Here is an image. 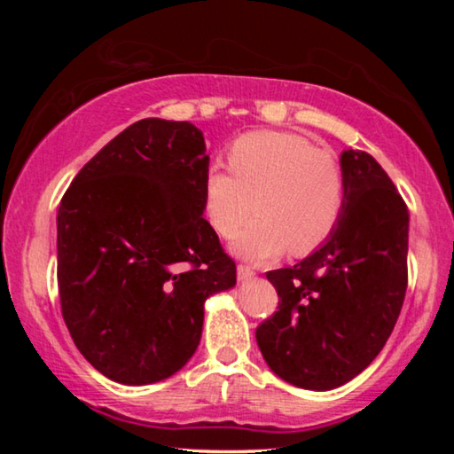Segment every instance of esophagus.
<instances>
[{
    "label": "esophagus",
    "mask_w": 454,
    "mask_h": 454,
    "mask_svg": "<svg viewBox=\"0 0 454 454\" xmlns=\"http://www.w3.org/2000/svg\"><path fill=\"white\" fill-rule=\"evenodd\" d=\"M252 278H254V270H252V268L246 266V264H238V280L248 282Z\"/></svg>",
    "instance_id": "obj_1"
}]
</instances>
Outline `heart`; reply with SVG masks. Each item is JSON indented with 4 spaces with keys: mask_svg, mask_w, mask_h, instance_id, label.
<instances>
[{
    "mask_svg": "<svg viewBox=\"0 0 454 454\" xmlns=\"http://www.w3.org/2000/svg\"><path fill=\"white\" fill-rule=\"evenodd\" d=\"M228 164L232 172H206L204 212L222 238H232L258 212L234 242L238 256L270 260L284 250L306 256L333 236L347 202V180L333 153L301 134L258 129L230 145Z\"/></svg>",
    "mask_w": 454,
    "mask_h": 454,
    "instance_id": "b5f03b06",
    "label": "heart"
}]
</instances>
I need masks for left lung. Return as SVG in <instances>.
Instances as JSON below:
<instances>
[{
	"mask_svg": "<svg viewBox=\"0 0 454 454\" xmlns=\"http://www.w3.org/2000/svg\"><path fill=\"white\" fill-rule=\"evenodd\" d=\"M340 166V222L310 256L266 272L278 310L256 328L272 372L306 390L342 387L379 356L409 282L404 200L371 153L344 150Z\"/></svg>",
	"mask_w": 454,
	"mask_h": 454,
	"instance_id": "8db88e82",
	"label": "left lung"
}]
</instances>
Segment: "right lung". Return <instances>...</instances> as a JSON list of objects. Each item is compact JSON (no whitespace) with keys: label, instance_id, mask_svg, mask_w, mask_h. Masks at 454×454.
I'll return each mask as SVG.
<instances>
[{"label":"right lung","instance_id":"obj_1","mask_svg":"<svg viewBox=\"0 0 454 454\" xmlns=\"http://www.w3.org/2000/svg\"><path fill=\"white\" fill-rule=\"evenodd\" d=\"M208 164L194 124L145 118L61 198V314L110 380L140 387L178 372L200 344L206 298L236 284L234 260L202 218Z\"/></svg>","mask_w":454,"mask_h":454}]
</instances>
